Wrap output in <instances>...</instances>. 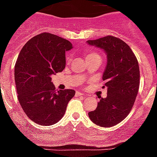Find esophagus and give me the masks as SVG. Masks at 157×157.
Returning <instances> with one entry per match:
<instances>
[{"label":"esophagus","mask_w":157,"mask_h":157,"mask_svg":"<svg viewBox=\"0 0 157 157\" xmlns=\"http://www.w3.org/2000/svg\"><path fill=\"white\" fill-rule=\"evenodd\" d=\"M76 96H86V94H84L83 93H80V92H76Z\"/></svg>","instance_id":"1"}]
</instances>
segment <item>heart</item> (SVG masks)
<instances>
[{
    "label": "heart",
    "mask_w": 157,
    "mask_h": 157,
    "mask_svg": "<svg viewBox=\"0 0 157 157\" xmlns=\"http://www.w3.org/2000/svg\"><path fill=\"white\" fill-rule=\"evenodd\" d=\"M94 57H100V56H99L96 52H93V51H88V52H86V55H85V58H86V59H87V58H94ZM69 60H70V58L68 56H67V58H66V61H69Z\"/></svg>",
    "instance_id": "b5f03b06"
}]
</instances>
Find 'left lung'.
Instances as JSON below:
<instances>
[{"label":"left lung","instance_id":"8db88e82","mask_svg":"<svg viewBox=\"0 0 157 157\" xmlns=\"http://www.w3.org/2000/svg\"><path fill=\"white\" fill-rule=\"evenodd\" d=\"M87 43L106 53L107 65L102 80L104 87H108L107 97H99L97 108L88 115L96 125L115 126L128 116L135 102L140 85L138 61L129 45L115 36L88 40Z\"/></svg>","mask_w":157,"mask_h":157}]
</instances>
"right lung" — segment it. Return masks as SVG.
I'll return each instance as SVG.
<instances>
[{"label":"right lung","instance_id":"add662e5","mask_svg":"<svg viewBox=\"0 0 157 157\" xmlns=\"http://www.w3.org/2000/svg\"><path fill=\"white\" fill-rule=\"evenodd\" d=\"M72 48L68 40L43 33L30 39L17 58L14 78L17 98L29 119L40 125H51L61 119L74 90H56L52 74L65 67V52Z\"/></svg>","mask_w":157,"mask_h":157}]
</instances>
